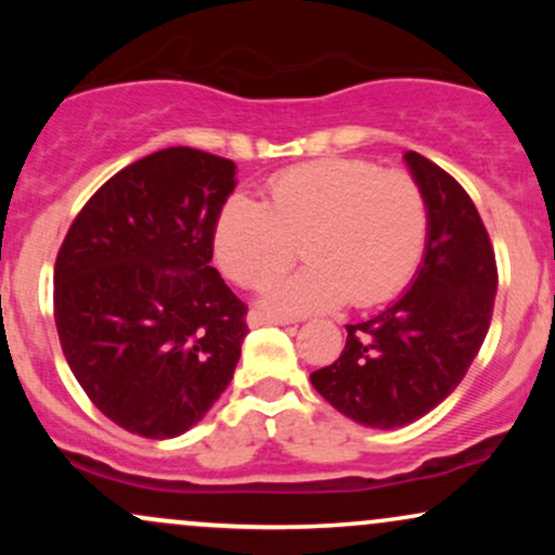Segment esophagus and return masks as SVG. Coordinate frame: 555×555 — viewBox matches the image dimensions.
<instances>
[{
	"instance_id": "esophagus-1",
	"label": "esophagus",
	"mask_w": 555,
	"mask_h": 555,
	"mask_svg": "<svg viewBox=\"0 0 555 555\" xmlns=\"http://www.w3.org/2000/svg\"><path fill=\"white\" fill-rule=\"evenodd\" d=\"M247 323H250L253 328H258V326H271V323H276V326H286V323H292V318L266 313V310H250V313H247Z\"/></svg>"
}]
</instances>
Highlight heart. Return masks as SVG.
<instances>
[{
    "label": "heart",
    "instance_id": "heart-1",
    "mask_svg": "<svg viewBox=\"0 0 555 555\" xmlns=\"http://www.w3.org/2000/svg\"><path fill=\"white\" fill-rule=\"evenodd\" d=\"M304 242L308 267L269 280L279 313L375 305L415 276L428 242V206L415 177L362 158H323L282 171L263 203L229 197L214 229L221 271L256 286L283 270Z\"/></svg>",
    "mask_w": 555,
    "mask_h": 555
}]
</instances>
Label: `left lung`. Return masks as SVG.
<instances>
[{
  "mask_svg": "<svg viewBox=\"0 0 555 555\" xmlns=\"http://www.w3.org/2000/svg\"><path fill=\"white\" fill-rule=\"evenodd\" d=\"M428 206V245L415 282L384 313L349 323L339 360L310 384L367 428H401L462 384L486 341L499 269L473 197L430 158L406 151Z\"/></svg>",
  "mask_w": 555,
  "mask_h": 555,
  "instance_id": "1",
  "label": "left lung"
}]
</instances>
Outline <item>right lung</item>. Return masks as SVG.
<instances>
[{"label": "right lung", "instance_id": "obj_1", "mask_svg": "<svg viewBox=\"0 0 555 555\" xmlns=\"http://www.w3.org/2000/svg\"><path fill=\"white\" fill-rule=\"evenodd\" d=\"M234 162L164 149L106 180L54 263V323L69 371L119 428L190 430L224 393L247 305L211 266Z\"/></svg>", "mask_w": 555, "mask_h": 555}]
</instances>
